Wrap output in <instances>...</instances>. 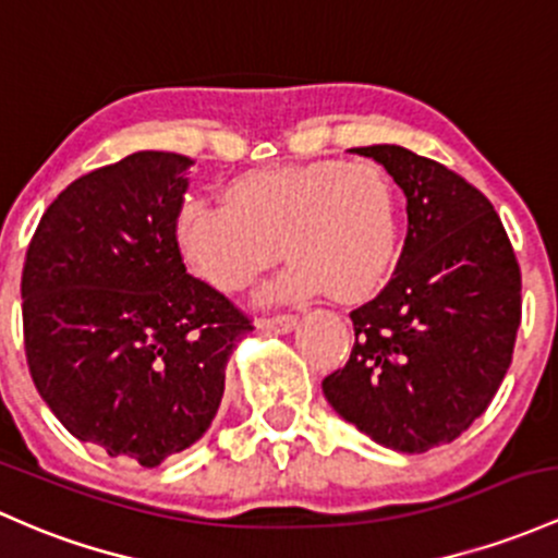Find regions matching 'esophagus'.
Instances as JSON below:
<instances>
[{"instance_id":"1","label":"esophagus","mask_w":558,"mask_h":558,"mask_svg":"<svg viewBox=\"0 0 558 558\" xmlns=\"http://www.w3.org/2000/svg\"><path fill=\"white\" fill-rule=\"evenodd\" d=\"M295 322H298V316H292V314H274V316H266V319H260V327L268 329V332L284 335L295 327Z\"/></svg>"}]
</instances>
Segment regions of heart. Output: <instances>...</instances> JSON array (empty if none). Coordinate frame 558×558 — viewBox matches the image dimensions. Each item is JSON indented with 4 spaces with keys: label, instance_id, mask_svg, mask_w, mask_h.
<instances>
[{
    "label": "heart",
    "instance_id": "b5f03b06",
    "mask_svg": "<svg viewBox=\"0 0 558 558\" xmlns=\"http://www.w3.org/2000/svg\"><path fill=\"white\" fill-rule=\"evenodd\" d=\"M175 239L185 266L220 292L250 290L281 244L292 263L274 295L329 290L338 301H364L397 266L399 185L373 159L268 165L226 183L223 207L183 205Z\"/></svg>",
    "mask_w": 558,
    "mask_h": 558
}]
</instances>
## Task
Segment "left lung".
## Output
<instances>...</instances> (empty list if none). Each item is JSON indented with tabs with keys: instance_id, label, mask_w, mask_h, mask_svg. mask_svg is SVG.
<instances>
[{
	"instance_id": "left-lung-1",
	"label": "left lung",
	"mask_w": 558,
	"mask_h": 558,
	"mask_svg": "<svg viewBox=\"0 0 558 558\" xmlns=\"http://www.w3.org/2000/svg\"><path fill=\"white\" fill-rule=\"evenodd\" d=\"M407 196V236L380 295L351 311L345 367L322 380L340 417L399 452L458 439L489 407L521 325V271L493 202L401 146H364Z\"/></svg>"
}]
</instances>
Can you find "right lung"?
Listing matches in <instances>:
<instances>
[{
  "mask_svg": "<svg viewBox=\"0 0 558 558\" xmlns=\"http://www.w3.org/2000/svg\"><path fill=\"white\" fill-rule=\"evenodd\" d=\"M194 159L137 151L65 185L23 263V345L80 441L154 469L202 439L253 319L185 274L175 223Z\"/></svg>",
  "mask_w": 558,
  "mask_h": 558,
  "instance_id": "add662e5",
  "label": "right lung"
}]
</instances>
